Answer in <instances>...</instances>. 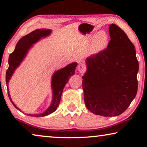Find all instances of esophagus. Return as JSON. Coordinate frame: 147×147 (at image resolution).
<instances>
[{
	"label": "esophagus",
	"instance_id": "34e87169",
	"mask_svg": "<svg viewBox=\"0 0 147 147\" xmlns=\"http://www.w3.org/2000/svg\"><path fill=\"white\" fill-rule=\"evenodd\" d=\"M78 71L80 73H84L86 71V66L83 63H80L78 66Z\"/></svg>",
	"mask_w": 147,
	"mask_h": 147
}]
</instances>
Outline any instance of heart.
<instances>
[{
    "label": "heart",
    "instance_id": "1",
    "mask_svg": "<svg viewBox=\"0 0 147 147\" xmlns=\"http://www.w3.org/2000/svg\"><path fill=\"white\" fill-rule=\"evenodd\" d=\"M108 43V38L106 32H98L94 37L93 47L96 51H102Z\"/></svg>",
    "mask_w": 147,
    "mask_h": 147
}]
</instances>
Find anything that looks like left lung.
I'll list each match as a JSON object with an SVG mask.
<instances>
[{
	"instance_id": "obj_1",
	"label": "left lung",
	"mask_w": 147,
	"mask_h": 147,
	"mask_svg": "<svg viewBox=\"0 0 147 147\" xmlns=\"http://www.w3.org/2000/svg\"><path fill=\"white\" fill-rule=\"evenodd\" d=\"M109 33L107 49L86 59L82 88L91 112L115 117L123 113L136 97L139 63L135 47L125 32L111 24Z\"/></svg>"
}]
</instances>
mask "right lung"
Returning a JSON list of instances; mask_svg holds the SVG:
<instances>
[{
  "mask_svg": "<svg viewBox=\"0 0 147 147\" xmlns=\"http://www.w3.org/2000/svg\"><path fill=\"white\" fill-rule=\"evenodd\" d=\"M52 30L49 29H37L36 30L30 32L26 36H23L17 42L14 51L9 54L8 59L9 67L6 74V82L8 88V94L9 100L15 106V108L21 111L17 108L16 104L12 101L8 89V82L11 79L12 75L25 58L29 50L30 49L33 45L40 40L41 38H46L51 34ZM78 63L76 62L70 63L65 67L59 70L55 71L52 76L51 88L53 91V99L50 106L44 112L36 114H26L27 115L31 117H45L54 112L58 108L61 100V96L63 92V88L69 78L74 74L75 69Z\"/></svg>",
  "mask_w": 147,
  "mask_h": 147,
  "instance_id": "right-lung-1",
  "label": "right lung"
}]
</instances>
